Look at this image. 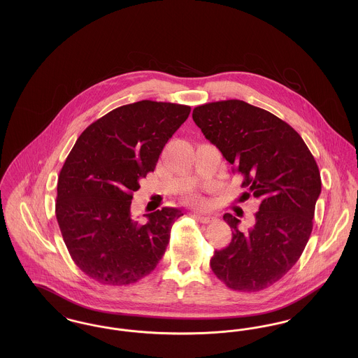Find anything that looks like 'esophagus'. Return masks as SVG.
<instances>
[{
	"mask_svg": "<svg viewBox=\"0 0 358 358\" xmlns=\"http://www.w3.org/2000/svg\"><path fill=\"white\" fill-rule=\"evenodd\" d=\"M194 217H196L199 222H204V224H208V222H212L215 220V217H213V216H210V215H200V213H194Z\"/></svg>",
	"mask_w": 358,
	"mask_h": 358,
	"instance_id": "34e87169",
	"label": "esophagus"
}]
</instances>
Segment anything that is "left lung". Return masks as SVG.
I'll return each mask as SVG.
<instances>
[{
  "label": "left lung",
  "mask_w": 358,
  "mask_h": 358,
  "mask_svg": "<svg viewBox=\"0 0 358 358\" xmlns=\"http://www.w3.org/2000/svg\"><path fill=\"white\" fill-rule=\"evenodd\" d=\"M192 117L243 176L244 194L260 203L247 232L231 213L222 216L234 229L232 240L215 251L210 268L229 289H267L289 273L306 247L321 194L318 165L289 124L250 103H206Z\"/></svg>",
  "instance_id": "8db88e82"
}]
</instances>
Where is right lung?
Instances as JSON below:
<instances>
[{"instance_id": "add662e5", "label": "right lung", "mask_w": 358, "mask_h": 358, "mask_svg": "<svg viewBox=\"0 0 358 358\" xmlns=\"http://www.w3.org/2000/svg\"><path fill=\"white\" fill-rule=\"evenodd\" d=\"M190 107L141 101L120 106L78 138L57 181L56 219L75 264L91 279L126 286L153 271L182 210L131 216L139 180L187 120Z\"/></svg>"}]
</instances>
